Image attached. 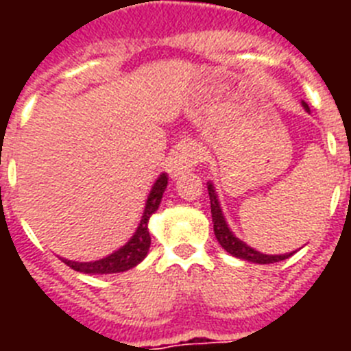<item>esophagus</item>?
<instances>
[{
  "label": "esophagus",
  "mask_w": 351,
  "mask_h": 351,
  "mask_svg": "<svg viewBox=\"0 0 351 351\" xmlns=\"http://www.w3.org/2000/svg\"><path fill=\"white\" fill-rule=\"evenodd\" d=\"M200 161V149L195 142H186L181 149L178 151L176 158L170 163V173L172 178H178L181 173L188 172L193 167H197V163Z\"/></svg>",
  "instance_id": "obj_1"
}]
</instances>
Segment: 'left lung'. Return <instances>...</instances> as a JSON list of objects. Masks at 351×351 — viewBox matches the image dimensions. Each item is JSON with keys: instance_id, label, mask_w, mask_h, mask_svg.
<instances>
[{"instance_id": "left-lung-1", "label": "left lung", "mask_w": 351, "mask_h": 351, "mask_svg": "<svg viewBox=\"0 0 351 351\" xmlns=\"http://www.w3.org/2000/svg\"><path fill=\"white\" fill-rule=\"evenodd\" d=\"M306 110H309L308 105L302 104ZM209 190V198H210V214H213V223H214V235L218 239V243L221 244L223 250H226L230 255L237 256V258L247 260V262H255V263H274L281 262V260L288 258L293 253H285V255H263L260 251H255L253 247H250L247 244H244L243 241H239L234 234L230 232L228 225H226L225 218H223L221 207H219L218 197L214 193L213 184L207 186Z\"/></svg>"}]
</instances>
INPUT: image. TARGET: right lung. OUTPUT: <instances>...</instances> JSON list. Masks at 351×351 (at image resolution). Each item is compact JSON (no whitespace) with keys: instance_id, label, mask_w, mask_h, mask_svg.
<instances>
[{"instance_id":"add662e5","label":"right lung","mask_w":351,"mask_h":351,"mask_svg":"<svg viewBox=\"0 0 351 351\" xmlns=\"http://www.w3.org/2000/svg\"><path fill=\"white\" fill-rule=\"evenodd\" d=\"M165 188L167 176L161 173L158 181L154 182L151 193H149L144 216L141 219V225L137 226V232L133 234V237L121 250H117L112 255L105 256V258L96 260V262H70V260H63V262L66 263L68 267L73 269V271L84 272V274H114V272H125L128 269L135 267L137 263H141L145 258L149 246H151L147 221L151 218V214L156 213Z\"/></svg>"}]
</instances>
